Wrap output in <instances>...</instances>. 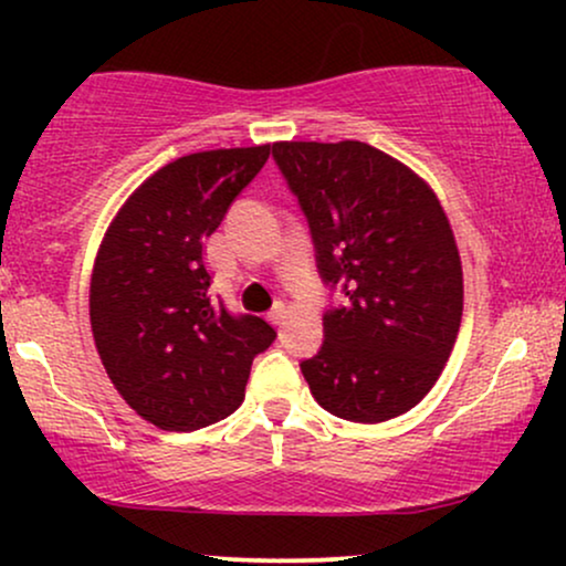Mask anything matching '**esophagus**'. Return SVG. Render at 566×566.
Masks as SVG:
<instances>
[{
	"label": "esophagus",
	"mask_w": 566,
	"mask_h": 566,
	"mask_svg": "<svg viewBox=\"0 0 566 566\" xmlns=\"http://www.w3.org/2000/svg\"><path fill=\"white\" fill-rule=\"evenodd\" d=\"M284 316H287V308H284V305L279 303V305H274V308H271V314H269V322L274 324V327H279V324L284 322Z\"/></svg>",
	"instance_id": "34e87169"
}]
</instances>
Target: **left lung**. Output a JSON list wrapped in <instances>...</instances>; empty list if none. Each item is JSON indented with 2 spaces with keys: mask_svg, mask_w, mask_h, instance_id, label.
Listing matches in <instances>:
<instances>
[{
  "mask_svg": "<svg viewBox=\"0 0 566 566\" xmlns=\"http://www.w3.org/2000/svg\"><path fill=\"white\" fill-rule=\"evenodd\" d=\"M324 282L346 292L301 369L327 412L382 423L431 391L463 319V265L444 207L405 161L361 140H279Z\"/></svg>",
  "mask_w": 566,
  "mask_h": 566,
  "instance_id": "left-lung-1",
  "label": "left lung"
}]
</instances>
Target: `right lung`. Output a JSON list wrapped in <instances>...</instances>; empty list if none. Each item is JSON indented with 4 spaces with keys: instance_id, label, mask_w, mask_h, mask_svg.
Here are the masks:
<instances>
[{
    "instance_id": "1",
    "label": "right lung",
    "mask_w": 566,
    "mask_h": 566,
    "mask_svg": "<svg viewBox=\"0 0 566 566\" xmlns=\"http://www.w3.org/2000/svg\"><path fill=\"white\" fill-rule=\"evenodd\" d=\"M271 143L216 148L148 175L119 207L90 276V327L114 388L143 420L197 431L244 401L252 359L274 343L261 316L212 301L205 239L261 172Z\"/></svg>"
}]
</instances>
